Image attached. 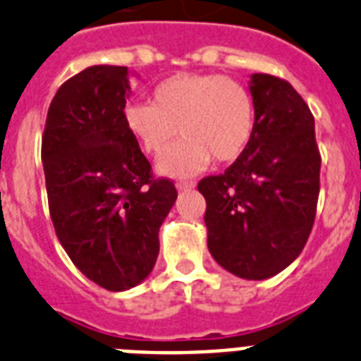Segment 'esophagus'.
Returning a JSON list of instances; mask_svg holds the SVG:
<instances>
[{
    "label": "esophagus",
    "mask_w": 361,
    "mask_h": 361,
    "mask_svg": "<svg viewBox=\"0 0 361 361\" xmlns=\"http://www.w3.org/2000/svg\"><path fill=\"white\" fill-rule=\"evenodd\" d=\"M177 188L180 192H184V190H192V188H195V183H193V180H177Z\"/></svg>",
    "instance_id": "esophagus-1"
}]
</instances>
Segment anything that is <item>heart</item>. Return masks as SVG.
Listing matches in <instances>:
<instances>
[{
    "label": "heart",
    "instance_id": "b5f03b06",
    "mask_svg": "<svg viewBox=\"0 0 361 361\" xmlns=\"http://www.w3.org/2000/svg\"><path fill=\"white\" fill-rule=\"evenodd\" d=\"M129 135L147 155L162 157L181 131L183 143L159 162V171L184 177L214 159L228 164L243 155L255 131L252 92L221 75H173L149 91V104L124 111Z\"/></svg>",
    "mask_w": 361,
    "mask_h": 361
}]
</instances>
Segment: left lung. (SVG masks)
Listing matches in <instances>:
<instances>
[{
	"instance_id": "obj_1",
	"label": "left lung",
	"mask_w": 361,
	"mask_h": 361,
	"mask_svg": "<svg viewBox=\"0 0 361 361\" xmlns=\"http://www.w3.org/2000/svg\"><path fill=\"white\" fill-rule=\"evenodd\" d=\"M255 131L224 173L201 178L208 248L228 272L267 279L301 254L312 232L322 155L314 116L286 80L254 75Z\"/></svg>"
}]
</instances>
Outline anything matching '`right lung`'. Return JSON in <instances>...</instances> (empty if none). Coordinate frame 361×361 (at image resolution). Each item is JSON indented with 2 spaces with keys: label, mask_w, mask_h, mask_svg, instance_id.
<instances>
[{
  "label": "right lung",
  "mask_w": 361,
  "mask_h": 361,
  "mask_svg": "<svg viewBox=\"0 0 361 361\" xmlns=\"http://www.w3.org/2000/svg\"><path fill=\"white\" fill-rule=\"evenodd\" d=\"M128 91V67H87L58 89L42 137L56 237L76 269L111 292L149 276L177 199L126 128Z\"/></svg>",
  "instance_id": "add662e5"
}]
</instances>
